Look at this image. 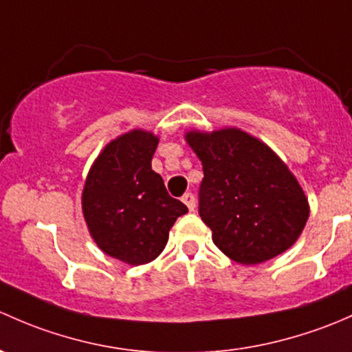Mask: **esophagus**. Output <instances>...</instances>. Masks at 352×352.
Instances as JSON below:
<instances>
[{"label": "esophagus", "mask_w": 352, "mask_h": 352, "mask_svg": "<svg viewBox=\"0 0 352 352\" xmlns=\"http://www.w3.org/2000/svg\"><path fill=\"white\" fill-rule=\"evenodd\" d=\"M181 200H183L184 205L188 206V210H190V212H193L195 205H197V200H195V195L193 193H184Z\"/></svg>", "instance_id": "1"}]
</instances>
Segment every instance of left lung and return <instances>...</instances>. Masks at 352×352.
<instances>
[{
    "label": "left lung",
    "mask_w": 352,
    "mask_h": 352,
    "mask_svg": "<svg viewBox=\"0 0 352 352\" xmlns=\"http://www.w3.org/2000/svg\"><path fill=\"white\" fill-rule=\"evenodd\" d=\"M203 164L200 217L217 248L241 264H259L292 248L310 206L288 166L241 129L190 130Z\"/></svg>",
    "instance_id": "left-lung-1"
}]
</instances>
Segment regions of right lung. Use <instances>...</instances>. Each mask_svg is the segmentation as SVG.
Wrapping results in <instances>:
<instances>
[{
	"label": "right lung",
	"mask_w": 352,
	"mask_h": 352,
	"mask_svg": "<svg viewBox=\"0 0 352 352\" xmlns=\"http://www.w3.org/2000/svg\"><path fill=\"white\" fill-rule=\"evenodd\" d=\"M159 139L147 130H130L104 146L82 190V215L93 241L104 254L130 266L154 261L186 205L169 197L152 171Z\"/></svg>",
	"instance_id": "right-lung-1"
}]
</instances>
